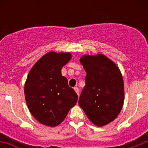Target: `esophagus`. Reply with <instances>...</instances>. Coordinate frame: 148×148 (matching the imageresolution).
I'll return each instance as SVG.
<instances>
[{
  "instance_id": "obj_1",
  "label": "esophagus",
  "mask_w": 148,
  "mask_h": 148,
  "mask_svg": "<svg viewBox=\"0 0 148 148\" xmlns=\"http://www.w3.org/2000/svg\"><path fill=\"white\" fill-rule=\"evenodd\" d=\"M74 90H75V92L78 94V95H79V89H78V87H74Z\"/></svg>"
}]
</instances>
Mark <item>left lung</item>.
I'll list each match as a JSON object with an SVG mask.
<instances>
[{
  "instance_id": "8db88e82",
  "label": "left lung",
  "mask_w": 148,
  "mask_h": 148,
  "mask_svg": "<svg viewBox=\"0 0 148 148\" xmlns=\"http://www.w3.org/2000/svg\"><path fill=\"white\" fill-rule=\"evenodd\" d=\"M87 75L78 104L94 125H108L118 116L124 103V82L120 70L103 55L80 59Z\"/></svg>"
}]
</instances>
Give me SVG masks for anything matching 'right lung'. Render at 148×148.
I'll use <instances>...</instances> for the list:
<instances>
[{
	"mask_svg": "<svg viewBox=\"0 0 148 148\" xmlns=\"http://www.w3.org/2000/svg\"><path fill=\"white\" fill-rule=\"evenodd\" d=\"M71 55L46 54L30 70L24 86L27 104L32 116L43 125L54 127L62 122L78 100V95L61 75V68Z\"/></svg>",
	"mask_w": 148,
	"mask_h": 148,
	"instance_id": "obj_1",
	"label": "right lung"
}]
</instances>
